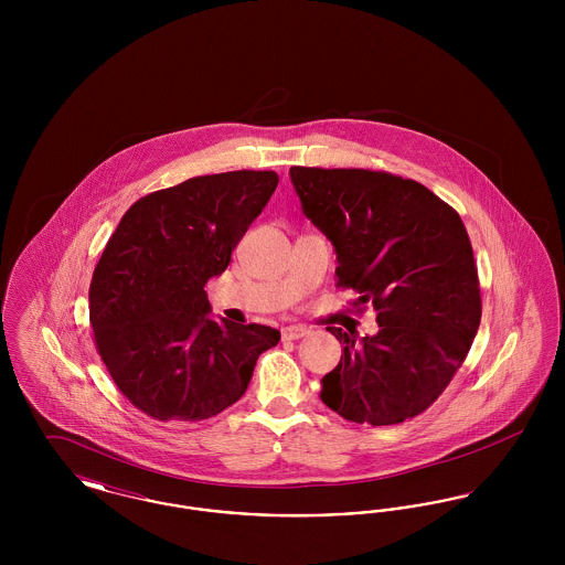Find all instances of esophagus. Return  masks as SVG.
I'll list each match as a JSON object with an SVG mask.
<instances>
[{
  "instance_id": "1",
  "label": "esophagus",
  "mask_w": 565,
  "mask_h": 565,
  "mask_svg": "<svg viewBox=\"0 0 565 565\" xmlns=\"http://www.w3.org/2000/svg\"><path fill=\"white\" fill-rule=\"evenodd\" d=\"M311 330L307 326H286L281 328V339L284 341H298L302 337H309Z\"/></svg>"
}]
</instances>
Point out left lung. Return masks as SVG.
<instances>
[{
	"label": "left lung",
	"mask_w": 565,
	"mask_h": 565,
	"mask_svg": "<svg viewBox=\"0 0 565 565\" xmlns=\"http://www.w3.org/2000/svg\"><path fill=\"white\" fill-rule=\"evenodd\" d=\"M307 215L337 252V286L371 302L379 332L345 348L320 398L355 424L394 426L449 385L481 323V290L466 226L419 182L369 169L290 167Z\"/></svg>",
	"instance_id": "1"
}]
</instances>
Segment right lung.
I'll list each match as a JSON object with an SVG mask.
<instances>
[{
    "label": "right lung",
    "mask_w": 565,
    "mask_h": 565,
    "mask_svg": "<svg viewBox=\"0 0 565 565\" xmlns=\"http://www.w3.org/2000/svg\"><path fill=\"white\" fill-rule=\"evenodd\" d=\"M275 171L186 180L135 201L95 267L88 311L118 390L159 422H201L245 394L279 330L214 320L205 284L277 189Z\"/></svg>",
    "instance_id": "right-lung-1"
}]
</instances>
